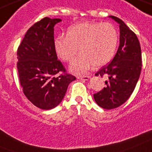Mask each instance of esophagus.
Instances as JSON below:
<instances>
[{
  "mask_svg": "<svg viewBox=\"0 0 152 152\" xmlns=\"http://www.w3.org/2000/svg\"><path fill=\"white\" fill-rule=\"evenodd\" d=\"M90 77H91V76H78L77 78L80 80H83V81H87V80H88L89 79H90Z\"/></svg>",
  "mask_w": 152,
  "mask_h": 152,
  "instance_id": "1",
  "label": "esophagus"
}]
</instances>
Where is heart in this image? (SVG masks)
Returning a JSON list of instances; mask_svg holds the SVG:
<instances>
[{
  "label": "heart",
  "instance_id": "1",
  "mask_svg": "<svg viewBox=\"0 0 152 152\" xmlns=\"http://www.w3.org/2000/svg\"><path fill=\"white\" fill-rule=\"evenodd\" d=\"M119 40L116 29L109 23H80L69 29L67 36L57 37L54 41L57 55L65 61L73 59L69 70L76 75L87 73L94 65L102 67L114 56Z\"/></svg>",
  "mask_w": 152,
  "mask_h": 152
}]
</instances>
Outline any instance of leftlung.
<instances>
[{"instance_id": "8db88e82", "label": "left lung", "mask_w": 152, "mask_h": 152, "mask_svg": "<svg viewBox=\"0 0 152 152\" xmlns=\"http://www.w3.org/2000/svg\"><path fill=\"white\" fill-rule=\"evenodd\" d=\"M119 25V46L110 64L95 76H106V87L94 94L100 107L113 109L125 103L134 91L141 71V49L137 37L120 18L110 15Z\"/></svg>"}]
</instances>
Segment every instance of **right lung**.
I'll use <instances>...</instances> for the list:
<instances>
[{
  "instance_id": "obj_1",
  "label": "right lung",
  "mask_w": 152,
  "mask_h": 152,
  "mask_svg": "<svg viewBox=\"0 0 152 152\" xmlns=\"http://www.w3.org/2000/svg\"><path fill=\"white\" fill-rule=\"evenodd\" d=\"M61 21L45 17L35 23L17 50V69L23 93L34 105L44 110L58 105L69 84L76 80L65 73L54 47V27ZM58 73L62 74L56 76Z\"/></svg>"
}]
</instances>
